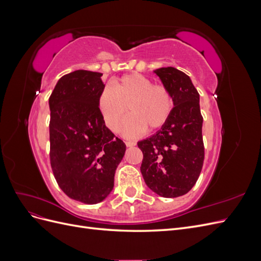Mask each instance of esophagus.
<instances>
[{
  "label": "esophagus",
  "mask_w": 261,
  "mask_h": 261,
  "mask_svg": "<svg viewBox=\"0 0 261 261\" xmlns=\"http://www.w3.org/2000/svg\"><path fill=\"white\" fill-rule=\"evenodd\" d=\"M125 145L127 147H133V146L136 145V143H134V141H130V140H127V141H125Z\"/></svg>",
  "instance_id": "1"
}]
</instances>
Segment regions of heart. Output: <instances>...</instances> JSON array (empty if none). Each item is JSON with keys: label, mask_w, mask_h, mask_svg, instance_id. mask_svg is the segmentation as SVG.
<instances>
[{"label": "heart", "mask_w": 261, "mask_h": 261, "mask_svg": "<svg viewBox=\"0 0 261 261\" xmlns=\"http://www.w3.org/2000/svg\"><path fill=\"white\" fill-rule=\"evenodd\" d=\"M174 106V98L167 87L153 85L151 80L138 73L116 78L113 88L106 86L98 96L102 118L113 133L120 130L128 107L132 114L123 126L127 137H136L147 127L162 128L171 118Z\"/></svg>", "instance_id": "1"}]
</instances>
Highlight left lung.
Instances as JSON below:
<instances>
[{
  "instance_id": "1",
  "label": "left lung",
  "mask_w": 261,
  "mask_h": 261,
  "mask_svg": "<svg viewBox=\"0 0 261 261\" xmlns=\"http://www.w3.org/2000/svg\"><path fill=\"white\" fill-rule=\"evenodd\" d=\"M174 98L169 122L138 141L144 158L140 171L147 186L165 198L188 193L198 179L204 159L199 93L191 78L174 67L154 70Z\"/></svg>"
}]
</instances>
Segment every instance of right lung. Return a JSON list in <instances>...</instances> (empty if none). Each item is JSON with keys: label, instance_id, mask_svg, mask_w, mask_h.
I'll list each match as a JSON object with an SVG mask.
<instances>
[{"label": "right lung", "instance_id": "1", "mask_svg": "<svg viewBox=\"0 0 261 261\" xmlns=\"http://www.w3.org/2000/svg\"><path fill=\"white\" fill-rule=\"evenodd\" d=\"M101 76L84 69L66 74L49 99L53 175L69 198L88 204L111 193L126 150L123 140L106 126L98 107L105 87Z\"/></svg>", "mask_w": 261, "mask_h": 261}]
</instances>
